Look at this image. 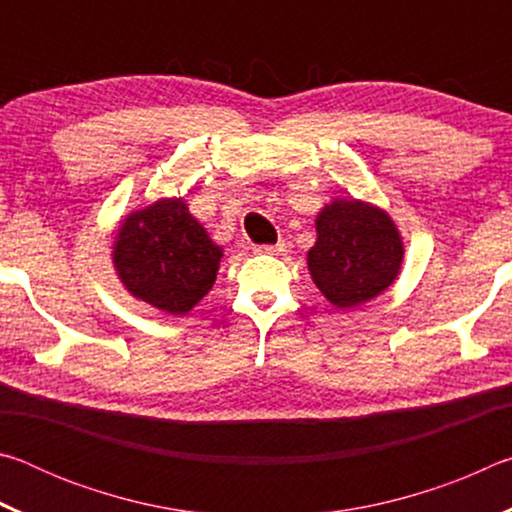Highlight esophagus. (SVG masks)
I'll list each match as a JSON object with an SVG mask.
<instances>
[{"mask_svg":"<svg viewBox=\"0 0 512 512\" xmlns=\"http://www.w3.org/2000/svg\"><path fill=\"white\" fill-rule=\"evenodd\" d=\"M257 255H284L287 253V244L284 241H277L273 246H257L255 248Z\"/></svg>","mask_w":512,"mask_h":512,"instance_id":"34e87169","label":"esophagus"}]
</instances>
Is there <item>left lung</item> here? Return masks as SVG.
I'll list each match as a JSON object with an SVG mask.
<instances>
[{"mask_svg":"<svg viewBox=\"0 0 512 512\" xmlns=\"http://www.w3.org/2000/svg\"><path fill=\"white\" fill-rule=\"evenodd\" d=\"M316 235L307 253L309 275L334 307H359L384 293L400 275L402 235L377 205L334 198L316 216Z\"/></svg>","mask_w":512,"mask_h":512,"instance_id":"left-lung-1","label":"left lung"}]
</instances>
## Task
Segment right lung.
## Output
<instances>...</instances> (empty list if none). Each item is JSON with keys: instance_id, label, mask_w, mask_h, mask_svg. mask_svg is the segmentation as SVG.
Segmentation results:
<instances>
[{"instance_id": "right-lung-1", "label": "right lung", "mask_w": 512, "mask_h": 512, "mask_svg": "<svg viewBox=\"0 0 512 512\" xmlns=\"http://www.w3.org/2000/svg\"><path fill=\"white\" fill-rule=\"evenodd\" d=\"M216 246L183 198H160L121 221L112 264L124 289L169 316H185L216 282Z\"/></svg>"}]
</instances>
